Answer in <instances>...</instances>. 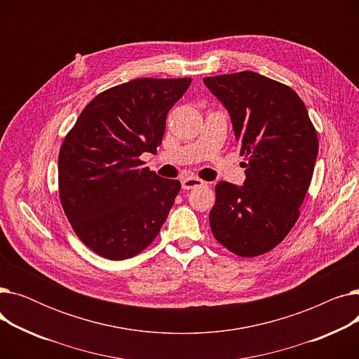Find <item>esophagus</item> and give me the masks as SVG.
<instances>
[{"instance_id": "34e87169", "label": "esophagus", "mask_w": 359, "mask_h": 359, "mask_svg": "<svg viewBox=\"0 0 359 359\" xmlns=\"http://www.w3.org/2000/svg\"><path fill=\"white\" fill-rule=\"evenodd\" d=\"M206 184L203 180L198 179V177H192V176H187V177H183L182 179V187L186 191L189 189H194V187H198V186H203Z\"/></svg>"}]
</instances>
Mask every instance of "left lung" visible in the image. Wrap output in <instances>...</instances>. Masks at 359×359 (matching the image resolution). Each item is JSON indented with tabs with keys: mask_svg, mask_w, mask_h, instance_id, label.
<instances>
[{
	"mask_svg": "<svg viewBox=\"0 0 359 359\" xmlns=\"http://www.w3.org/2000/svg\"><path fill=\"white\" fill-rule=\"evenodd\" d=\"M229 110L243 186L219 182L210 212L214 237L237 256L276 248L299 217L318 153L317 132L304 102L288 86L253 71L203 79Z\"/></svg>",
	"mask_w": 359,
	"mask_h": 359,
	"instance_id": "obj_1",
	"label": "left lung"
}]
</instances>
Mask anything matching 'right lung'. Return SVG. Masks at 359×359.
<instances>
[{
  "label": "right lung",
  "instance_id": "right-lung-1",
  "mask_svg": "<svg viewBox=\"0 0 359 359\" xmlns=\"http://www.w3.org/2000/svg\"><path fill=\"white\" fill-rule=\"evenodd\" d=\"M192 79H137L97 94L68 132L58 158L64 212L88 249L110 260L141 253L160 233L180 191L145 167L168 110Z\"/></svg>",
  "mask_w": 359,
  "mask_h": 359
}]
</instances>
